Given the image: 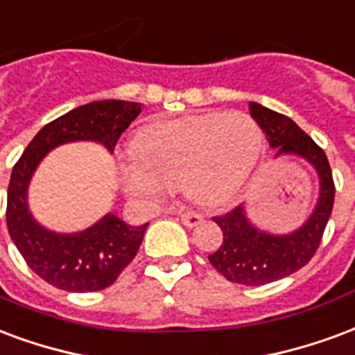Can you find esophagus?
I'll return each instance as SVG.
<instances>
[{"label":"esophagus","mask_w":355,"mask_h":355,"mask_svg":"<svg viewBox=\"0 0 355 355\" xmlns=\"http://www.w3.org/2000/svg\"><path fill=\"white\" fill-rule=\"evenodd\" d=\"M181 223L189 227V229H193V227H198L202 223V216L195 214V211H185V214H181Z\"/></svg>","instance_id":"34e87169"}]
</instances>
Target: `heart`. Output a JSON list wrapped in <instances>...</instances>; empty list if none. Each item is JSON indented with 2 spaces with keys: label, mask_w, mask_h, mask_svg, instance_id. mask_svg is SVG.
<instances>
[{
  "label": "heart",
  "mask_w": 355,
  "mask_h": 355,
  "mask_svg": "<svg viewBox=\"0 0 355 355\" xmlns=\"http://www.w3.org/2000/svg\"><path fill=\"white\" fill-rule=\"evenodd\" d=\"M261 146L259 123L244 111L157 121L138 132V160L121 162L119 180L124 193L141 202L183 189L193 202L221 206L250 178Z\"/></svg>",
  "instance_id": "heart-1"
}]
</instances>
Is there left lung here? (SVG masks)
Listing matches in <instances>:
<instances>
[{"label":"left lung","instance_id":"obj_1","mask_svg":"<svg viewBox=\"0 0 355 355\" xmlns=\"http://www.w3.org/2000/svg\"><path fill=\"white\" fill-rule=\"evenodd\" d=\"M250 115L265 132L268 146L276 149V159L291 155L306 160L320 181V195L312 214L291 232L276 234L259 229L248 217L245 204L214 217L223 231V242L216 253L208 255L211 266L234 284L265 286L291 276L314 257L335 202V183L322 147L315 146L314 139L291 119L257 102H250Z\"/></svg>","mask_w":355,"mask_h":355}]
</instances>
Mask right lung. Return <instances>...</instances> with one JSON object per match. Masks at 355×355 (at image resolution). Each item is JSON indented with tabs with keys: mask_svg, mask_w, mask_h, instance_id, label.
<instances>
[{
	"mask_svg": "<svg viewBox=\"0 0 355 355\" xmlns=\"http://www.w3.org/2000/svg\"><path fill=\"white\" fill-rule=\"evenodd\" d=\"M141 103L102 100L85 103L45 124L28 144L12 168L7 191V229L28 266L51 286L89 293L110 287L138 253L149 223L128 225L105 214L85 231L56 232L33 217L28 189L35 170L49 153L64 144L96 141L113 153L115 144Z\"/></svg>",
	"mask_w": 355,
	"mask_h": 355,
	"instance_id": "right-lung-1",
	"label": "right lung"
}]
</instances>
